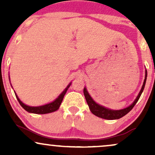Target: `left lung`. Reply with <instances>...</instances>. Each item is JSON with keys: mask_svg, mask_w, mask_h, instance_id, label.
<instances>
[{"mask_svg": "<svg viewBox=\"0 0 155 155\" xmlns=\"http://www.w3.org/2000/svg\"><path fill=\"white\" fill-rule=\"evenodd\" d=\"M147 71H146L144 81H143V86H142L141 90H140L138 95L137 96L136 99L134 101V102H133L130 106H128V107L121 110L108 109L107 108H105L104 106H100V105L96 104L95 101L92 100V98L90 97V95H89L88 92L87 91V89L84 88V95L85 99H86L87 103L90 111H91L92 113L93 114H95V116L105 119V120H117V119H120L121 117H124V115L127 114L129 111H130L131 110H132V108L134 107L135 105L136 104V103L138 102V100H139L140 95H141L142 92H143V89H144L146 81H147Z\"/></svg>", "mask_w": 155, "mask_h": 155, "instance_id": "1", "label": "left lung"}]
</instances>
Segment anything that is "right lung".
<instances>
[{
  "mask_svg": "<svg viewBox=\"0 0 155 155\" xmlns=\"http://www.w3.org/2000/svg\"><path fill=\"white\" fill-rule=\"evenodd\" d=\"M70 86H71V84H68V86L65 89V90H64V91L62 92L59 96H58V98H57L54 101H53V102H51L49 104L44 105V106H36V107H33V106H27V105L23 104L22 101L19 100V97H17V95H16V97H17V99L18 100L19 104L21 105V106H22L25 110H26L27 111L30 112V113L39 114H44L51 113V112L57 111V110L59 108L60 104H61L62 101L63 100L64 95H65L68 89V87Z\"/></svg>",
  "mask_w": 155,
  "mask_h": 155,
  "instance_id": "1",
  "label": "right lung"
}]
</instances>
